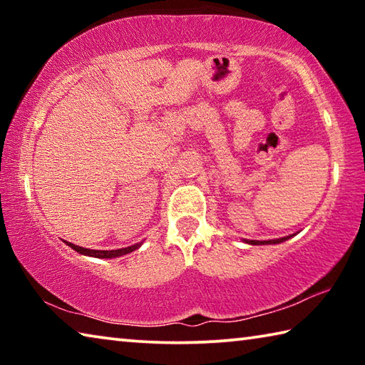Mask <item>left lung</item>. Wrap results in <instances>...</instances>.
<instances>
[{"instance_id": "1", "label": "left lung", "mask_w": 365, "mask_h": 365, "mask_svg": "<svg viewBox=\"0 0 365 365\" xmlns=\"http://www.w3.org/2000/svg\"><path fill=\"white\" fill-rule=\"evenodd\" d=\"M289 237H283V238H279V240H267V242H256V240H251V245H275V243H282V242H287Z\"/></svg>"}]
</instances>
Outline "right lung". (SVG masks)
<instances>
[{
	"instance_id": "obj_1",
	"label": "right lung",
	"mask_w": 365,
	"mask_h": 365,
	"mask_svg": "<svg viewBox=\"0 0 365 365\" xmlns=\"http://www.w3.org/2000/svg\"><path fill=\"white\" fill-rule=\"evenodd\" d=\"M66 243L69 245L72 250H76L77 252H80V255L93 256V257H106V259H110V257H119V256H123V255H128V252H132V251H135V250H138V246H140V245H132V246H128V248H122V250L101 251V250H86V248H82V246H77V245L69 243V242H66Z\"/></svg>"
}]
</instances>
